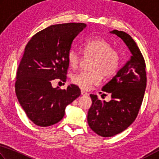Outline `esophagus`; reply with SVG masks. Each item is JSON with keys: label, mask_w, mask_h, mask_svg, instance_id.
<instances>
[{"label": "esophagus", "mask_w": 159, "mask_h": 159, "mask_svg": "<svg viewBox=\"0 0 159 159\" xmlns=\"http://www.w3.org/2000/svg\"><path fill=\"white\" fill-rule=\"evenodd\" d=\"M81 94L82 96H89V93L86 92L84 90H81Z\"/></svg>", "instance_id": "obj_1"}]
</instances>
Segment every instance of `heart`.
I'll list each match as a JSON object with an SVG mask.
<instances>
[{"mask_svg":"<svg viewBox=\"0 0 159 159\" xmlns=\"http://www.w3.org/2000/svg\"><path fill=\"white\" fill-rule=\"evenodd\" d=\"M82 49L87 57H93L94 60L91 64V72H80L72 75L71 81L77 87L82 89H89L92 86L101 83L102 75L108 78L117 71L120 57L109 42L101 38H89L82 44ZM67 59L69 66L75 69L81 62L82 57L77 49H71L68 53Z\"/></svg>","mask_w":159,"mask_h":159,"instance_id":"1","label":"heart"}]
</instances>
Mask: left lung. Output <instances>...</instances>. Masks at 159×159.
Segmentation results:
<instances>
[{"mask_svg": "<svg viewBox=\"0 0 159 159\" xmlns=\"http://www.w3.org/2000/svg\"><path fill=\"white\" fill-rule=\"evenodd\" d=\"M120 38L132 56L102 91L111 94L112 100L102 102L91 94L92 105L87 115L89 126L102 137H112L126 130L138 116L147 86L146 65L134 40L124 31L110 32Z\"/></svg>", "mask_w": 159, "mask_h": 159, "instance_id": "obj_1", "label": "left lung"}]
</instances>
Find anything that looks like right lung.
Returning <instances> with one entry per match:
<instances>
[{"label": "right lung", "mask_w": 159, "mask_h": 159, "mask_svg": "<svg viewBox=\"0 0 159 159\" xmlns=\"http://www.w3.org/2000/svg\"><path fill=\"white\" fill-rule=\"evenodd\" d=\"M86 26L84 23L52 25L33 35L25 47L16 72L15 92L27 116L37 126L60 121L67 105L81 94L76 85L61 90L53 88L52 81L66 82L68 53Z\"/></svg>", "instance_id": "right-lung-1"}]
</instances>
